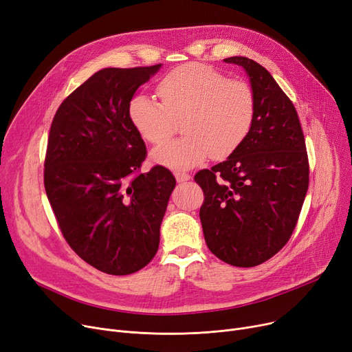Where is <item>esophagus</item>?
Returning a JSON list of instances; mask_svg holds the SVG:
<instances>
[{"instance_id":"esophagus-1","label":"esophagus","mask_w":352,"mask_h":352,"mask_svg":"<svg viewBox=\"0 0 352 352\" xmlns=\"http://www.w3.org/2000/svg\"><path fill=\"white\" fill-rule=\"evenodd\" d=\"M174 175H175V178H177V181H178V182H187V181H190V179H191V175H190V174H187V173L177 171Z\"/></svg>"}]
</instances>
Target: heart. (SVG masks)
Segmentation results:
<instances>
[{
	"label": "heart",
	"mask_w": 352,
	"mask_h": 352,
	"mask_svg": "<svg viewBox=\"0 0 352 352\" xmlns=\"http://www.w3.org/2000/svg\"><path fill=\"white\" fill-rule=\"evenodd\" d=\"M162 102L137 94L128 117L138 134L153 144L165 141L181 117L186 135L166 141L153 151V160L173 170H188L210 155L226 158L247 138L254 121L255 101L243 80H227L202 64H184L161 80Z\"/></svg>",
	"instance_id": "heart-1"
}]
</instances>
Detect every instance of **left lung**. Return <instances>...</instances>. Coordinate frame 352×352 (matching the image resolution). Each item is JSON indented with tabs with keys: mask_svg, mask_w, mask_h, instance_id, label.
Here are the masks:
<instances>
[{
	"mask_svg": "<svg viewBox=\"0 0 352 352\" xmlns=\"http://www.w3.org/2000/svg\"><path fill=\"white\" fill-rule=\"evenodd\" d=\"M255 101L252 126L230 157L197 173L204 191L199 219L210 251L234 267L265 263L287 243L308 190V157L294 104L271 74L245 57Z\"/></svg>",
	"mask_w": 352,
	"mask_h": 352,
	"instance_id": "1",
	"label": "left lung"
}]
</instances>
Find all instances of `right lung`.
Masks as SVG:
<instances>
[{
  "label": "right lung",
  "mask_w": 352,
  "mask_h": 352,
  "mask_svg": "<svg viewBox=\"0 0 352 352\" xmlns=\"http://www.w3.org/2000/svg\"><path fill=\"white\" fill-rule=\"evenodd\" d=\"M160 68L97 71L63 101L51 124L48 201L69 247L105 274H133L153 260L175 188L161 165L137 173L146 150L128 117L137 91Z\"/></svg>",
  "instance_id": "obj_1"
}]
</instances>
